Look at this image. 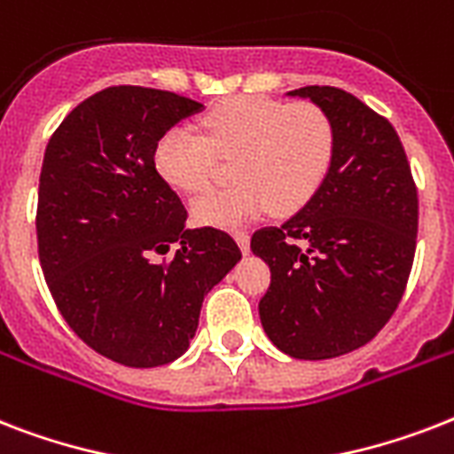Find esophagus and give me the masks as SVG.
<instances>
[{
  "label": "esophagus",
  "instance_id": "esophagus-1",
  "mask_svg": "<svg viewBox=\"0 0 454 454\" xmlns=\"http://www.w3.org/2000/svg\"><path fill=\"white\" fill-rule=\"evenodd\" d=\"M235 242H238V245H240V249H242V254H249V235L247 233H235Z\"/></svg>",
  "mask_w": 454,
  "mask_h": 454
}]
</instances>
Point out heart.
<instances>
[{"instance_id": "obj_1", "label": "heart", "mask_w": 454, "mask_h": 454, "mask_svg": "<svg viewBox=\"0 0 454 454\" xmlns=\"http://www.w3.org/2000/svg\"><path fill=\"white\" fill-rule=\"evenodd\" d=\"M191 127L164 131L153 153L157 174L174 191L202 192L212 184L216 155L235 157L233 188L192 202L200 226L242 228L273 207L299 212L320 191L332 169L337 134L330 115L309 101L283 103L263 96H235Z\"/></svg>"}]
</instances>
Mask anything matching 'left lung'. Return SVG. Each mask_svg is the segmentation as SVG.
<instances>
[{"label":"left lung","mask_w":454,"mask_h":454,"mask_svg":"<svg viewBox=\"0 0 454 454\" xmlns=\"http://www.w3.org/2000/svg\"><path fill=\"white\" fill-rule=\"evenodd\" d=\"M330 115L332 169L294 216L256 231L252 252L270 266L259 301L263 332L299 360L337 358L388 323L417 245V188L388 120L337 87L287 91Z\"/></svg>","instance_id":"8db88e82"}]
</instances>
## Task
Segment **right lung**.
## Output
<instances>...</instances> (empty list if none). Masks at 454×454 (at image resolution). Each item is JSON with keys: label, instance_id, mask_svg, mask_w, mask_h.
Listing matches in <instances>:
<instances>
[{"label": "right lung", "instance_id": "add662e5", "mask_svg": "<svg viewBox=\"0 0 454 454\" xmlns=\"http://www.w3.org/2000/svg\"><path fill=\"white\" fill-rule=\"evenodd\" d=\"M205 108L185 96L110 87L60 122L39 176V263L60 316L96 353L127 367L181 358L202 301L242 259L216 228H185L157 174L164 131ZM171 244V262H157Z\"/></svg>", "mask_w": 454, "mask_h": 454}]
</instances>
